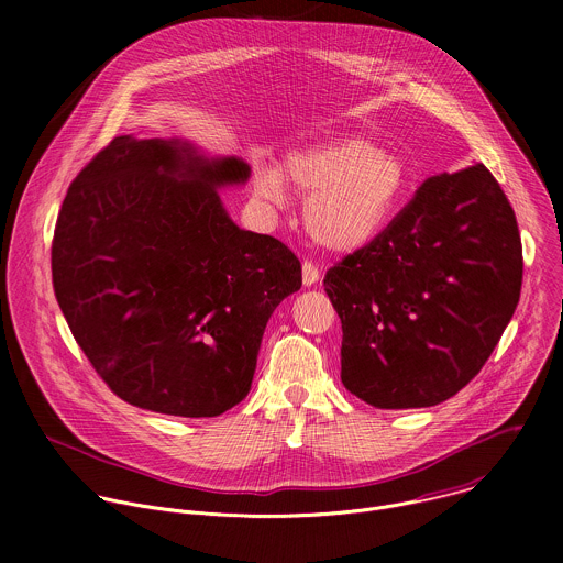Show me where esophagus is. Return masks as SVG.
<instances>
[{"instance_id": "obj_1", "label": "esophagus", "mask_w": 563, "mask_h": 563, "mask_svg": "<svg viewBox=\"0 0 563 563\" xmlns=\"http://www.w3.org/2000/svg\"><path fill=\"white\" fill-rule=\"evenodd\" d=\"M318 278H320V269L311 261H305L302 263V283L307 287H311L313 283H318Z\"/></svg>"}]
</instances>
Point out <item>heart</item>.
<instances>
[{
    "mask_svg": "<svg viewBox=\"0 0 563 563\" xmlns=\"http://www.w3.org/2000/svg\"><path fill=\"white\" fill-rule=\"evenodd\" d=\"M283 187L307 196L302 222L316 245L347 254L365 247L389 222L408 191L400 155L363 137H341L289 153L276 176H263L265 198L283 200Z\"/></svg>",
    "mask_w": 563,
    "mask_h": 563,
    "instance_id": "1",
    "label": "heart"
}]
</instances>
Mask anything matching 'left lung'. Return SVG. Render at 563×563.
Instances as JSON below:
<instances>
[{
	"mask_svg": "<svg viewBox=\"0 0 563 563\" xmlns=\"http://www.w3.org/2000/svg\"><path fill=\"white\" fill-rule=\"evenodd\" d=\"M523 278L515 211L484 165L428 178L325 274L341 318V380L380 410L430 408L490 358Z\"/></svg>",
	"mask_w": 563,
	"mask_h": 563,
	"instance_id": "obj_1",
	"label": "left lung"
}]
</instances>
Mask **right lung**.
I'll use <instances>...</instances> for the list:
<instances>
[{
	"instance_id": "1",
	"label": "right lung",
	"mask_w": 563,
	"mask_h": 563,
	"mask_svg": "<svg viewBox=\"0 0 563 563\" xmlns=\"http://www.w3.org/2000/svg\"><path fill=\"white\" fill-rule=\"evenodd\" d=\"M247 178L238 157L118 135L70 183L51 247L55 298L126 404L200 419L247 396L267 320L302 285L287 245L227 216L218 189Z\"/></svg>"
}]
</instances>
